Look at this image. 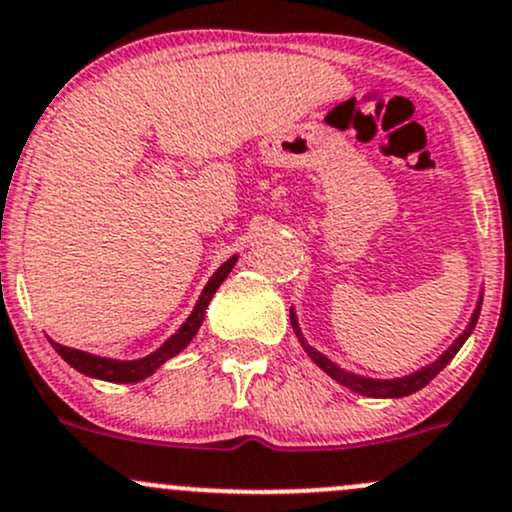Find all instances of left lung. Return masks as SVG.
Instances as JSON below:
<instances>
[{
    "label": "left lung",
    "mask_w": 512,
    "mask_h": 512,
    "mask_svg": "<svg viewBox=\"0 0 512 512\" xmlns=\"http://www.w3.org/2000/svg\"><path fill=\"white\" fill-rule=\"evenodd\" d=\"M481 304H483V292L478 294L476 309H473V314H471V319H469V326H466L464 331L459 333V338H456V341L451 343V346L446 348V351L441 353L437 360H432V363L422 365V368H417L410 375H402V378H368V375H358V373H353V370L341 368V365L333 363V360L328 358V355H324L321 351H316L314 346H309V343H306L304 333H301L299 319H297V309H294V306H292V309H289V319H292V328H294V333H297L301 348H304L306 355H309V358L314 360V363L319 365L321 370H324L328 378H333V380H336V383H341L343 387H348V390L358 392V395L380 397V400H397V397H407V395H412V392L422 390L424 385L432 383V380L437 378L441 370H444L446 365L451 363V358H454V355L461 351V346H464V343L469 341L473 328H476L478 314H481Z\"/></svg>",
    "instance_id": "obj_1"
}]
</instances>
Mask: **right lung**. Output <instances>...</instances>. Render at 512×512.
<instances>
[{
    "label": "right lung",
    "mask_w": 512,
    "mask_h": 512,
    "mask_svg": "<svg viewBox=\"0 0 512 512\" xmlns=\"http://www.w3.org/2000/svg\"><path fill=\"white\" fill-rule=\"evenodd\" d=\"M238 257L240 255L228 257V260H225L223 265L211 274V279H208L206 287H203L201 297H198L196 306H193V311L188 314V319L176 328V333H171V336L161 343L157 351H152L149 355H142V358H132V360H120V358H107V355L78 351V348L56 343L53 338H48V341H51V346L56 348V353L61 355L71 368L78 370V373L88 375V378L107 380V383H139V380H147L149 375L157 373L166 360L179 355L188 343L193 341V336H196L198 328H201L203 319H206V309L208 304H211L215 289L225 282V277H228L230 270L235 267Z\"/></svg>",
    "instance_id": "add662e5"
}]
</instances>
